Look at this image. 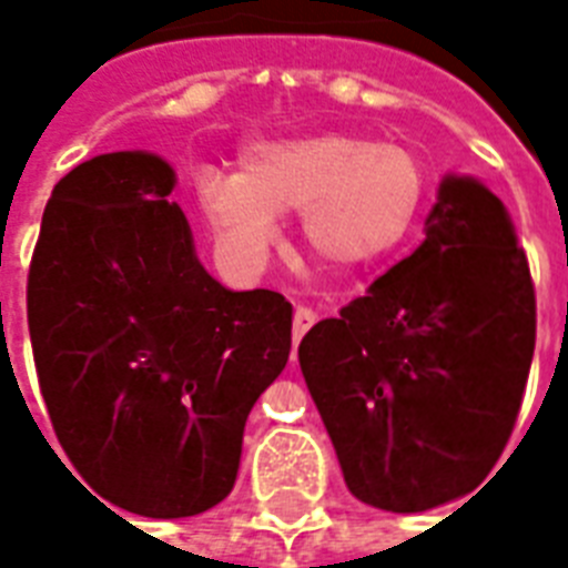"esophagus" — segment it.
<instances>
[{"label": "esophagus", "instance_id": "esophagus-1", "mask_svg": "<svg viewBox=\"0 0 568 568\" xmlns=\"http://www.w3.org/2000/svg\"><path fill=\"white\" fill-rule=\"evenodd\" d=\"M315 321H318V315H315V312H312L310 306H297V310H294L292 333H294V342H297V345H301V338L306 336V333H310Z\"/></svg>", "mask_w": 568, "mask_h": 568}]
</instances>
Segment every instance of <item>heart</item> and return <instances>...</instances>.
Masks as SVG:
<instances>
[{"instance_id": "1", "label": "heart", "mask_w": 568, "mask_h": 568, "mask_svg": "<svg viewBox=\"0 0 568 568\" xmlns=\"http://www.w3.org/2000/svg\"><path fill=\"white\" fill-rule=\"evenodd\" d=\"M424 189L427 176L413 150L324 132L250 146L235 176L200 173L194 200L217 241L244 262H256L274 241V217L301 212L312 256L356 267L404 239Z\"/></svg>"}]
</instances>
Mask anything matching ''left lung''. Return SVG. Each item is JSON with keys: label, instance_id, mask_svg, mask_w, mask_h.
<instances>
[{"label": "left lung", "instance_id": "8db88e82", "mask_svg": "<svg viewBox=\"0 0 568 568\" xmlns=\"http://www.w3.org/2000/svg\"><path fill=\"white\" fill-rule=\"evenodd\" d=\"M537 294L507 209L448 176L413 256L303 336L297 359L351 495L422 513L484 484L510 442Z\"/></svg>", "mask_w": 568, "mask_h": 568}]
</instances>
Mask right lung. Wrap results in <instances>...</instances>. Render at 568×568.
<instances>
[{"label":"right lung","instance_id":"obj_1","mask_svg":"<svg viewBox=\"0 0 568 568\" xmlns=\"http://www.w3.org/2000/svg\"><path fill=\"white\" fill-rule=\"evenodd\" d=\"M171 191V164L150 153L73 168L43 209L26 288L67 459L93 493L153 519L232 493L244 422L292 351V303L205 274Z\"/></svg>","mask_w":568,"mask_h":568}]
</instances>
